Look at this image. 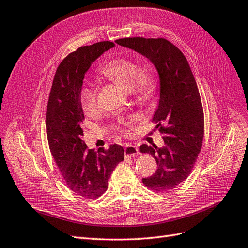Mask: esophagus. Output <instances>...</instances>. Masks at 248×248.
I'll return each mask as SVG.
<instances>
[{
	"mask_svg": "<svg viewBox=\"0 0 248 248\" xmlns=\"http://www.w3.org/2000/svg\"><path fill=\"white\" fill-rule=\"evenodd\" d=\"M139 152V148L135 145H127L124 149L125 157H133L135 155H138Z\"/></svg>",
	"mask_w": 248,
	"mask_h": 248,
	"instance_id": "1",
	"label": "esophagus"
}]
</instances>
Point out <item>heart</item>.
Wrapping results in <instances>:
<instances>
[{
    "instance_id": "obj_1",
    "label": "heart",
    "mask_w": 248,
    "mask_h": 248,
    "mask_svg": "<svg viewBox=\"0 0 248 248\" xmlns=\"http://www.w3.org/2000/svg\"><path fill=\"white\" fill-rule=\"evenodd\" d=\"M100 73L125 91H132L139 99L149 98L155 88V78L148 73L140 72L139 65L130 59H111L100 68ZM80 101L86 115L93 116L98 111L97 91L93 86H84L81 90Z\"/></svg>"
}]
</instances>
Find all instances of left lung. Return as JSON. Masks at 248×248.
<instances>
[{"mask_svg":"<svg viewBox=\"0 0 248 248\" xmlns=\"http://www.w3.org/2000/svg\"><path fill=\"white\" fill-rule=\"evenodd\" d=\"M116 43L148 58L159 76V100L152 122L163 135L165 145H142L157 164L143 184L155 192H166L190 175L202 150L204 118L202 99L188 60L177 46L165 38L128 37Z\"/></svg>","mask_w":248,"mask_h":248,"instance_id":"8db88e82","label":"left lung"}]
</instances>
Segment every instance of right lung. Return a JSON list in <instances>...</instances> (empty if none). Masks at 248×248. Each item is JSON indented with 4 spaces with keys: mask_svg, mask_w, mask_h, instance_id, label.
<instances>
[{
    "mask_svg": "<svg viewBox=\"0 0 248 248\" xmlns=\"http://www.w3.org/2000/svg\"><path fill=\"white\" fill-rule=\"evenodd\" d=\"M111 42L80 46L66 56L56 70L46 106V136L52 156L64 183L76 195L95 199L108 190L116 166L124 159V149L110 145L96 152L89 149L81 137L84 115L80 101L83 78L91 64Z\"/></svg>",
    "mask_w": 248,
    "mask_h": 248,
    "instance_id": "right-lung-1",
    "label": "right lung"
}]
</instances>
